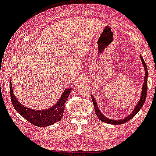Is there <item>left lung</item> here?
<instances>
[{
	"instance_id": "1",
	"label": "left lung",
	"mask_w": 156,
	"mask_h": 156,
	"mask_svg": "<svg viewBox=\"0 0 156 156\" xmlns=\"http://www.w3.org/2000/svg\"><path fill=\"white\" fill-rule=\"evenodd\" d=\"M140 58H141V61H142V64H143L144 68V70H145V76H144V82L143 86H142V93H141L140 100V101L138 102L137 105H136V106H135V109L133 110V112H132V113L130 115H129V116H126V118H123V119H121V120H112V119H109L107 118V117L104 116V115H103L101 113V112L100 111L99 108H98V105H97V103H96V101H95V98H93V96L92 95L91 98H92V101H93V105H94L95 114H96L97 116L98 117V119H99L100 121H102L105 122V123H107L113 124V125H120V124H123L124 123H126V122H128V121H130V120L131 119H133V117L135 116L136 114L137 113V112L140 111L141 109H142V107H143V105L144 104L146 98H147V93L148 70H147V64L145 63L144 61V59L142 58V55H140Z\"/></svg>"
}]
</instances>
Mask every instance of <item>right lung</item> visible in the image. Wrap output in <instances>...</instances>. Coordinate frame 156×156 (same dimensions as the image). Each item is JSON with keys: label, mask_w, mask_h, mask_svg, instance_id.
I'll list each match as a JSON object with an SVG mask.
<instances>
[{"label": "right lung", "mask_w": 156, "mask_h": 156, "mask_svg": "<svg viewBox=\"0 0 156 156\" xmlns=\"http://www.w3.org/2000/svg\"><path fill=\"white\" fill-rule=\"evenodd\" d=\"M9 91L13 107L21 116L35 126L47 127L59 121L63 117L66 102L70 94L72 88L66 89L56 105L44 110L31 109L21 105L14 94L11 80L9 81Z\"/></svg>", "instance_id": "add662e5"}]
</instances>
